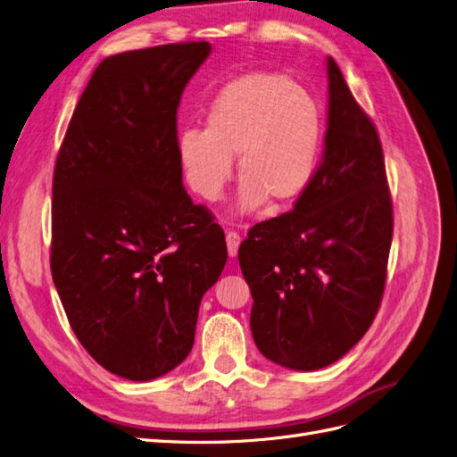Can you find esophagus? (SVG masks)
Returning a JSON list of instances; mask_svg holds the SVG:
<instances>
[{
	"label": "esophagus",
	"instance_id": "34e87169",
	"mask_svg": "<svg viewBox=\"0 0 457 457\" xmlns=\"http://www.w3.org/2000/svg\"><path fill=\"white\" fill-rule=\"evenodd\" d=\"M225 238H227V249H228V255H230V257H236V255H238V247H240V242H242L240 234H238V232H234V230H228Z\"/></svg>",
	"mask_w": 457,
	"mask_h": 457
}]
</instances>
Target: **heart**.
Returning <instances> with one entry per match:
<instances>
[{
	"label": "heart",
	"mask_w": 457,
	"mask_h": 457,
	"mask_svg": "<svg viewBox=\"0 0 457 457\" xmlns=\"http://www.w3.org/2000/svg\"><path fill=\"white\" fill-rule=\"evenodd\" d=\"M323 113L316 98L276 71L247 73L213 100L206 129L178 137V159L193 191L208 202L221 198L238 168L236 210L253 213L269 198L291 204L301 198L318 170Z\"/></svg>",
	"instance_id": "heart-1"
}]
</instances>
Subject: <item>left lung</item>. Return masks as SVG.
Segmentation results:
<instances>
[{
	"mask_svg": "<svg viewBox=\"0 0 457 457\" xmlns=\"http://www.w3.org/2000/svg\"><path fill=\"white\" fill-rule=\"evenodd\" d=\"M321 162L293 212L257 223L240 269L253 296L259 352L293 370L335 363L363 338L386 286L393 208L372 120L327 58Z\"/></svg>",
	"mask_w": 457,
	"mask_h": 457,
	"instance_id": "8db88e82",
	"label": "left lung"
}]
</instances>
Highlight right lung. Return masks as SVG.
<instances>
[{"instance_id":"1","label":"right lung","mask_w":457,"mask_h":457,"mask_svg":"<svg viewBox=\"0 0 457 457\" xmlns=\"http://www.w3.org/2000/svg\"><path fill=\"white\" fill-rule=\"evenodd\" d=\"M210 53L191 41L105 58L54 166L62 306L92 359L134 382L191 353L200 301L227 262L225 232L187 195L178 159L181 94Z\"/></svg>"}]
</instances>
